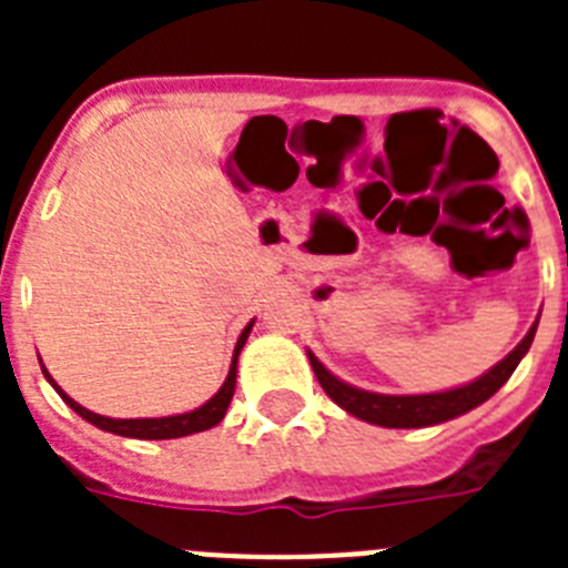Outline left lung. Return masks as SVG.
I'll list each match as a JSON object with an SVG mask.
<instances>
[{
	"instance_id": "8db88e82",
	"label": "left lung",
	"mask_w": 568,
	"mask_h": 568,
	"mask_svg": "<svg viewBox=\"0 0 568 568\" xmlns=\"http://www.w3.org/2000/svg\"><path fill=\"white\" fill-rule=\"evenodd\" d=\"M538 321L529 327V333L524 335L515 349H511L506 358H500L498 364L486 369L484 375H478L469 384L453 386V389H440V393H420V395H386V393H373V389H361L355 384H346L338 375H333L327 366L315 358L313 349H307L310 366H313L315 378L324 386V393L346 409L349 415H355L358 420L366 424L384 426V429H420V426H435L444 424V420H453L458 415H466L469 409L480 406L484 400H489L491 395L498 393L500 386L509 381V375L515 373V366L520 364L526 353H529L535 333H538Z\"/></svg>"
}]
</instances>
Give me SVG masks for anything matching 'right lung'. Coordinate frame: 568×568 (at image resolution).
Here are the masks:
<instances>
[{
	"label": "right lung",
	"instance_id": "1",
	"mask_svg": "<svg viewBox=\"0 0 568 568\" xmlns=\"http://www.w3.org/2000/svg\"><path fill=\"white\" fill-rule=\"evenodd\" d=\"M253 324H255V318L250 321L247 327L241 329L239 341H235L233 361H230V373H227V378H224V384L219 386V393H215L210 400H204L202 406L190 409V413L164 415V418H108V415L90 413V409H84L82 404H77V400L70 398L62 386L53 381V375H50L44 366H42V373H44V378H48V384L59 393V398H62L64 404H68L70 409L79 415V418H84L88 424L99 426V429H104V433L122 435V438H139V440L184 438V435H195V433H204V429H213L215 424H222V420H224V415H227V406H230V400H233V393H235L239 355H241V349H244V344H247ZM39 364H42V361H39Z\"/></svg>",
	"mask_w": 568,
	"mask_h": 568
}]
</instances>
